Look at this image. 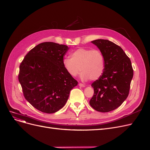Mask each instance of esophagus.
Here are the masks:
<instances>
[{
  "label": "esophagus",
  "instance_id": "obj_1",
  "mask_svg": "<svg viewBox=\"0 0 150 150\" xmlns=\"http://www.w3.org/2000/svg\"><path fill=\"white\" fill-rule=\"evenodd\" d=\"M79 86H80V87H85V85L82 84V83H79Z\"/></svg>",
  "mask_w": 150,
  "mask_h": 150
}]
</instances>
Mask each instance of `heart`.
<instances>
[{"mask_svg":"<svg viewBox=\"0 0 150 150\" xmlns=\"http://www.w3.org/2000/svg\"><path fill=\"white\" fill-rule=\"evenodd\" d=\"M71 57L63 60L64 68L70 76H76L81 71V80L87 81L96 80L103 75L106 60L100 50L79 48L71 53Z\"/></svg>","mask_w":150,"mask_h":150,"instance_id":"b5f03b06","label":"heart"}]
</instances>
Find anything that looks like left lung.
<instances>
[{"label": "left lung", "mask_w": 150, "mask_h": 150, "mask_svg": "<svg viewBox=\"0 0 150 150\" xmlns=\"http://www.w3.org/2000/svg\"><path fill=\"white\" fill-rule=\"evenodd\" d=\"M103 53L106 67L103 75L91 84L94 95L90 106L108 112L119 107L129 95L134 76L130 59L120 46L107 40L91 41Z\"/></svg>", "instance_id": "obj_1"}]
</instances>
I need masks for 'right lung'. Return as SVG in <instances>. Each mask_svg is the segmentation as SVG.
Here are the masks:
<instances>
[{"mask_svg":"<svg viewBox=\"0 0 150 150\" xmlns=\"http://www.w3.org/2000/svg\"><path fill=\"white\" fill-rule=\"evenodd\" d=\"M69 48L64 44L45 42L29 51L20 65L18 80L23 95L40 111L52 114L62 109L78 81L63 65Z\"/></svg>","mask_w":150,"mask_h":150,"instance_id":"obj_1","label":"right lung"}]
</instances>
